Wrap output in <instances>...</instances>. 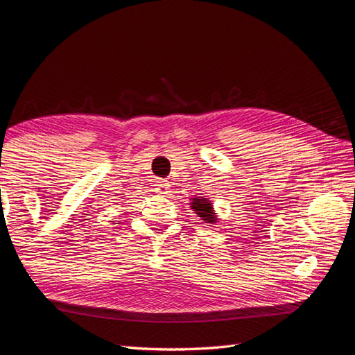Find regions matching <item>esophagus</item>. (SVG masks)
<instances>
[{
    "instance_id": "esophagus-1",
    "label": "esophagus",
    "mask_w": 355,
    "mask_h": 355,
    "mask_svg": "<svg viewBox=\"0 0 355 355\" xmlns=\"http://www.w3.org/2000/svg\"><path fill=\"white\" fill-rule=\"evenodd\" d=\"M168 188H170L168 182H167V180H164V179L158 180V182H157V185H155V191L158 192V194H167V192H168Z\"/></svg>"
}]
</instances>
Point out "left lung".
Masks as SVG:
<instances>
[{
    "label": "left lung",
    "mask_w": 355,
    "mask_h": 355,
    "mask_svg": "<svg viewBox=\"0 0 355 355\" xmlns=\"http://www.w3.org/2000/svg\"><path fill=\"white\" fill-rule=\"evenodd\" d=\"M191 207L196 210V213L198 214V216H200L202 220H206V222H209V223L216 220V216H214L213 209H211V204H210L209 200L200 198V197H198V198H192Z\"/></svg>",
    "instance_id": "obj_1"
}]
</instances>
